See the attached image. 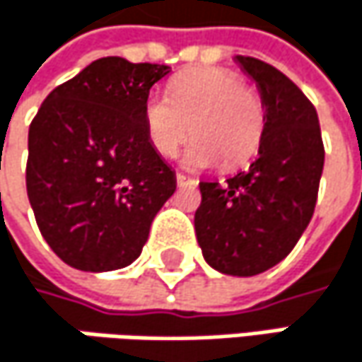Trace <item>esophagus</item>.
<instances>
[{
	"label": "esophagus",
	"instance_id": "obj_1",
	"mask_svg": "<svg viewBox=\"0 0 362 362\" xmlns=\"http://www.w3.org/2000/svg\"><path fill=\"white\" fill-rule=\"evenodd\" d=\"M176 182H178L180 186H194V184H197L194 178H188V176H184V174H176Z\"/></svg>",
	"mask_w": 362,
	"mask_h": 362
}]
</instances>
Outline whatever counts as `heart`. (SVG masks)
I'll list each match as a JSON object with an SVG mask.
<instances>
[{"label": "heart", "mask_w": 362, "mask_h": 362, "mask_svg": "<svg viewBox=\"0 0 362 362\" xmlns=\"http://www.w3.org/2000/svg\"><path fill=\"white\" fill-rule=\"evenodd\" d=\"M144 125L161 157H172L192 134L182 155L186 168L201 170L222 161L224 170H235L257 153L266 112L259 94L235 71L203 66L178 75L168 96H151Z\"/></svg>", "instance_id": "1"}]
</instances>
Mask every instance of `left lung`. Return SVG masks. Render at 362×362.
I'll use <instances>...</instances> for the list:
<instances>
[{
	"instance_id": "left-lung-1",
	"label": "left lung",
	"mask_w": 362,
	"mask_h": 362,
	"mask_svg": "<svg viewBox=\"0 0 362 362\" xmlns=\"http://www.w3.org/2000/svg\"><path fill=\"white\" fill-rule=\"evenodd\" d=\"M235 62L257 86L264 138L247 172L222 184L199 182L194 233L211 268L253 276L287 257L306 230L325 148L317 109L289 77L252 56H235Z\"/></svg>"
}]
</instances>
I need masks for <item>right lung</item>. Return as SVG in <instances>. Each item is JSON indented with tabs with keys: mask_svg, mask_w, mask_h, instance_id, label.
Listing matches in <instances>:
<instances>
[{
	"mask_svg": "<svg viewBox=\"0 0 362 362\" xmlns=\"http://www.w3.org/2000/svg\"><path fill=\"white\" fill-rule=\"evenodd\" d=\"M168 64L107 56L49 92L29 127L27 194L64 264L86 272L129 266L176 190V172L144 125Z\"/></svg>",
	"mask_w": 362,
	"mask_h": 362,
	"instance_id": "add662e5",
	"label": "right lung"
}]
</instances>
